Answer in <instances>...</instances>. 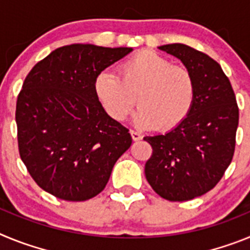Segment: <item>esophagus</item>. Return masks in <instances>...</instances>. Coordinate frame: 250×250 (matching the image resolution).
<instances>
[{
  "label": "esophagus",
  "mask_w": 250,
  "mask_h": 250,
  "mask_svg": "<svg viewBox=\"0 0 250 250\" xmlns=\"http://www.w3.org/2000/svg\"><path fill=\"white\" fill-rule=\"evenodd\" d=\"M130 134H131V138L134 141H139L141 140V138H143L140 132L135 131V130H130Z\"/></svg>",
  "instance_id": "esophagus-1"
}]
</instances>
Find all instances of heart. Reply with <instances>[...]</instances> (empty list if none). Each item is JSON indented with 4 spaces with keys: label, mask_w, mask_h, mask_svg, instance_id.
Here are the masks:
<instances>
[{
    "label": "heart",
    "mask_w": 250,
    "mask_h": 250,
    "mask_svg": "<svg viewBox=\"0 0 250 250\" xmlns=\"http://www.w3.org/2000/svg\"><path fill=\"white\" fill-rule=\"evenodd\" d=\"M119 78L103 70L94 83L95 95L110 118L121 121L136 103L134 124L141 129L170 130L187 118L195 99L193 75L184 66L152 51H139L119 66Z\"/></svg>",
    "instance_id": "b5f03b06"
}]
</instances>
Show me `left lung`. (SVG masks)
Listing matches in <instances>:
<instances>
[{
    "mask_svg": "<svg viewBox=\"0 0 250 250\" xmlns=\"http://www.w3.org/2000/svg\"><path fill=\"white\" fill-rule=\"evenodd\" d=\"M158 48L190 71L195 99L174 129L144 138L152 147L145 176L161 198L185 202L211 190L224 175L234 155L239 110L230 81L215 60L184 43Z\"/></svg>",
    "mask_w": 250,
    "mask_h": 250,
    "instance_id": "obj_1",
    "label": "left lung"
}]
</instances>
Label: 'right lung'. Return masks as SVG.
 I'll return each instance as SVG.
<instances>
[{
	"label": "right lung",
	"mask_w": 250,
	"mask_h": 250,
	"mask_svg": "<svg viewBox=\"0 0 250 250\" xmlns=\"http://www.w3.org/2000/svg\"><path fill=\"white\" fill-rule=\"evenodd\" d=\"M132 51L74 43L52 51L26 76L17 98L19 150L43 190L83 202L104 190L132 143L129 130L98 100L95 79Z\"/></svg>",
	"instance_id": "obj_1"
}]
</instances>
